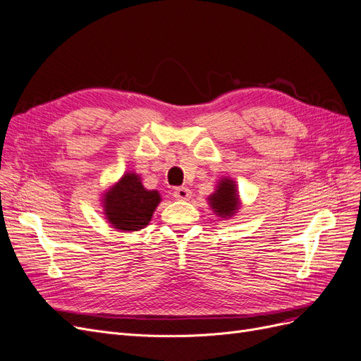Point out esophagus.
Returning a JSON list of instances; mask_svg holds the SVG:
<instances>
[{"instance_id":"obj_1","label":"esophagus","mask_w":361,"mask_h":361,"mask_svg":"<svg viewBox=\"0 0 361 361\" xmlns=\"http://www.w3.org/2000/svg\"><path fill=\"white\" fill-rule=\"evenodd\" d=\"M173 195H174V199H178V200H190L191 199V190H188L187 187L174 188Z\"/></svg>"}]
</instances>
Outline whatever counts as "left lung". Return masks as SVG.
I'll list each match as a JSON object with an SVG mask.
<instances>
[{
    "instance_id": "obj_1",
    "label": "left lung",
    "mask_w": 361,
    "mask_h": 361,
    "mask_svg": "<svg viewBox=\"0 0 361 361\" xmlns=\"http://www.w3.org/2000/svg\"><path fill=\"white\" fill-rule=\"evenodd\" d=\"M214 212L221 218H231L239 209V195L235 180L224 178L218 182L215 192L207 197Z\"/></svg>"
}]
</instances>
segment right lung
Segmentation results:
<instances>
[{"instance_id": "1", "label": "right lung", "mask_w": 361, "mask_h": 361, "mask_svg": "<svg viewBox=\"0 0 361 361\" xmlns=\"http://www.w3.org/2000/svg\"><path fill=\"white\" fill-rule=\"evenodd\" d=\"M104 214L117 231L137 232L149 224L161 195L146 190L135 173H126L104 195Z\"/></svg>"}]
</instances>
